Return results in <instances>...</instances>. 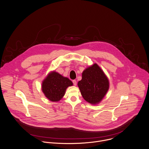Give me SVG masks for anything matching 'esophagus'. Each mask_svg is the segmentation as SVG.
Returning <instances> with one entry per match:
<instances>
[{"label":"esophagus","instance_id":"obj_1","mask_svg":"<svg viewBox=\"0 0 149 149\" xmlns=\"http://www.w3.org/2000/svg\"><path fill=\"white\" fill-rule=\"evenodd\" d=\"M73 85H74V86H76V84H77V81H76V80H73Z\"/></svg>","mask_w":149,"mask_h":149}]
</instances>
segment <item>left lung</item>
<instances>
[{"instance_id": "1", "label": "left lung", "mask_w": 149, "mask_h": 149, "mask_svg": "<svg viewBox=\"0 0 149 149\" xmlns=\"http://www.w3.org/2000/svg\"><path fill=\"white\" fill-rule=\"evenodd\" d=\"M78 86L84 99L91 104H96L106 95L109 83L103 72L95 63L83 71Z\"/></svg>"}]
</instances>
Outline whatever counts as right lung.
<instances>
[{
  "label": "right lung",
  "mask_w": 149,
  "mask_h": 149,
  "mask_svg": "<svg viewBox=\"0 0 149 149\" xmlns=\"http://www.w3.org/2000/svg\"><path fill=\"white\" fill-rule=\"evenodd\" d=\"M73 85L72 81L58 73L53 72L42 83V91L51 101H59L65 95L66 88Z\"/></svg>",
  "instance_id": "right-lung-1"
}]
</instances>
